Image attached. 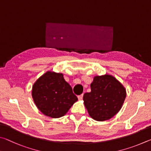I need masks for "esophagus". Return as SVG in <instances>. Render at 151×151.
Listing matches in <instances>:
<instances>
[{
    "label": "esophagus",
    "mask_w": 151,
    "mask_h": 151,
    "mask_svg": "<svg viewBox=\"0 0 151 151\" xmlns=\"http://www.w3.org/2000/svg\"><path fill=\"white\" fill-rule=\"evenodd\" d=\"M83 94H81V95H80V96H78V99L80 100H81L83 99Z\"/></svg>",
    "instance_id": "esophagus-1"
}]
</instances>
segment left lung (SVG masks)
Returning <instances> with one entry per match:
<instances>
[{"label":"left lung","instance_id":"obj_1","mask_svg":"<svg viewBox=\"0 0 151 151\" xmlns=\"http://www.w3.org/2000/svg\"><path fill=\"white\" fill-rule=\"evenodd\" d=\"M91 92L83 95L84 105L94 120L104 121L119 111L126 97V90L119 81L110 75L96 76Z\"/></svg>","mask_w":151,"mask_h":151}]
</instances>
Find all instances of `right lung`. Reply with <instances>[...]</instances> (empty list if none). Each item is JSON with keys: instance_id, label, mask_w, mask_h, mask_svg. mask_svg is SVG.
<instances>
[{"instance_id": "right-lung-1", "label": "right lung", "mask_w": 151, "mask_h": 151, "mask_svg": "<svg viewBox=\"0 0 151 151\" xmlns=\"http://www.w3.org/2000/svg\"><path fill=\"white\" fill-rule=\"evenodd\" d=\"M32 96L38 109L52 118L62 117L78 101L63 74L53 71H47L37 80Z\"/></svg>"}]
</instances>
